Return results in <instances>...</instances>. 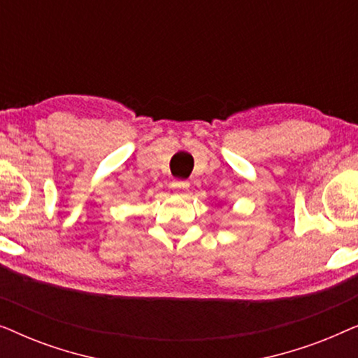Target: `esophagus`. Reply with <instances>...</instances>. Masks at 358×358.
<instances>
[{"mask_svg":"<svg viewBox=\"0 0 358 358\" xmlns=\"http://www.w3.org/2000/svg\"><path fill=\"white\" fill-rule=\"evenodd\" d=\"M171 187H173L174 192L182 194L189 189V182L187 180H173V182H171Z\"/></svg>","mask_w":358,"mask_h":358,"instance_id":"1","label":"esophagus"}]
</instances>
